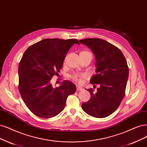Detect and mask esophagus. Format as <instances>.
Listing matches in <instances>:
<instances>
[{"instance_id": "obj_1", "label": "esophagus", "mask_w": 147, "mask_h": 147, "mask_svg": "<svg viewBox=\"0 0 147 147\" xmlns=\"http://www.w3.org/2000/svg\"><path fill=\"white\" fill-rule=\"evenodd\" d=\"M83 90L82 87H81V86H79V85H77V90L78 91H82Z\"/></svg>"}]
</instances>
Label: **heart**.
Masks as SVG:
<instances>
[{
	"instance_id": "heart-1",
	"label": "heart",
	"mask_w": 147,
	"mask_h": 147,
	"mask_svg": "<svg viewBox=\"0 0 147 147\" xmlns=\"http://www.w3.org/2000/svg\"><path fill=\"white\" fill-rule=\"evenodd\" d=\"M82 53H91L88 51H82ZM86 77H87V76H86V74H74V76H73L72 79L74 81H76V82L81 84L84 82V79H85L86 78Z\"/></svg>"
}]
</instances>
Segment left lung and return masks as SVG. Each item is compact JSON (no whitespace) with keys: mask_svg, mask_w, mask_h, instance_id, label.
<instances>
[{"mask_svg":"<svg viewBox=\"0 0 147 147\" xmlns=\"http://www.w3.org/2000/svg\"><path fill=\"white\" fill-rule=\"evenodd\" d=\"M94 54L96 74L90 83L99 88L94 92L90 88V99L82 104V110L97 118L107 117L120 105L125 94L129 69L127 60L119 49L111 43L98 38L79 40Z\"/></svg>","mask_w":147,"mask_h":147,"instance_id":"obj_1","label":"left lung"}]
</instances>
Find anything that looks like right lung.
Wrapping results in <instances>:
<instances>
[{
    "label": "right lung",
    "instance_id": "obj_1",
    "mask_svg": "<svg viewBox=\"0 0 147 147\" xmlns=\"http://www.w3.org/2000/svg\"><path fill=\"white\" fill-rule=\"evenodd\" d=\"M77 39H45L31 45L19 65V90L26 106L35 115L51 118L61 113L76 85L63 80L53 87L51 79L62 68L65 56Z\"/></svg>",
    "mask_w": 147,
    "mask_h": 147
}]
</instances>
